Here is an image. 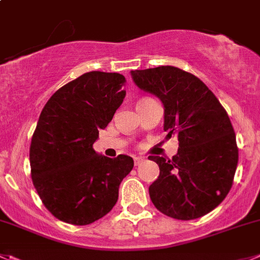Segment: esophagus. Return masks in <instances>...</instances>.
<instances>
[{
    "mask_svg": "<svg viewBox=\"0 0 260 260\" xmlns=\"http://www.w3.org/2000/svg\"><path fill=\"white\" fill-rule=\"evenodd\" d=\"M133 160H135V166H140V164L144 161V157H142V156H135V157H133Z\"/></svg>",
    "mask_w": 260,
    "mask_h": 260,
    "instance_id": "34e87169",
    "label": "esophagus"
}]
</instances>
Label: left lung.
I'll list each match as a JSON object with an SVG mask.
<instances>
[{"label": "left lung", "instance_id": "obj_1", "mask_svg": "<svg viewBox=\"0 0 260 260\" xmlns=\"http://www.w3.org/2000/svg\"><path fill=\"white\" fill-rule=\"evenodd\" d=\"M142 91L164 105V131L178 137L172 159L149 156L160 174L149 187L159 212L181 220L200 218L217 208L234 183L239 161L236 135L215 94L198 77L176 67L131 72Z\"/></svg>", "mask_w": 260, "mask_h": 260}]
</instances>
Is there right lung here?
I'll return each mask as SVG.
<instances>
[{
    "mask_svg": "<svg viewBox=\"0 0 260 260\" xmlns=\"http://www.w3.org/2000/svg\"><path fill=\"white\" fill-rule=\"evenodd\" d=\"M119 73L89 72L57 89L38 119L29 160L31 181L48 212L75 225L93 223L118 201L133 159L99 155L93 144L125 97Z\"/></svg>",
    "mask_w": 260,
    "mask_h": 260,
    "instance_id": "obj_1",
    "label": "right lung"
}]
</instances>
